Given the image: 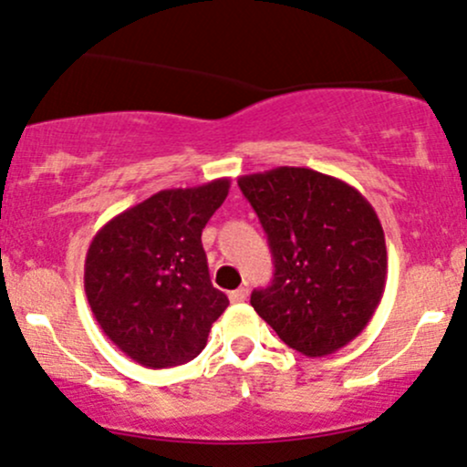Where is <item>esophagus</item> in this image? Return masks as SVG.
Instances as JSON below:
<instances>
[{"label": "esophagus", "instance_id": "obj_1", "mask_svg": "<svg viewBox=\"0 0 467 467\" xmlns=\"http://www.w3.org/2000/svg\"><path fill=\"white\" fill-rule=\"evenodd\" d=\"M249 297V289L247 286H240V289H235V291H232L229 293V300H232L234 304H238V302H244Z\"/></svg>", "mask_w": 467, "mask_h": 467}]
</instances>
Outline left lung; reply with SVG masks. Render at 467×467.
<instances>
[{"instance_id": "obj_1", "label": "left lung", "mask_w": 467, "mask_h": 467, "mask_svg": "<svg viewBox=\"0 0 467 467\" xmlns=\"http://www.w3.org/2000/svg\"><path fill=\"white\" fill-rule=\"evenodd\" d=\"M258 213L274 282L251 306L286 347L322 358L347 347L370 322L386 289L389 255L373 205L348 182L275 167L238 178Z\"/></svg>"}]
</instances>
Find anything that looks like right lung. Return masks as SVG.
<instances>
[{"mask_svg":"<svg viewBox=\"0 0 467 467\" xmlns=\"http://www.w3.org/2000/svg\"><path fill=\"white\" fill-rule=\"evenodd\" d=\"M229 178L163 190L92 238L83 286L101 331L145 368L187 364L207 344L227 296L209 280L201 235Z\"/></svg>","mask_w":467,"mask_h":467,"instance_id":"obj_1","label":"right lung"}]
</instances>
